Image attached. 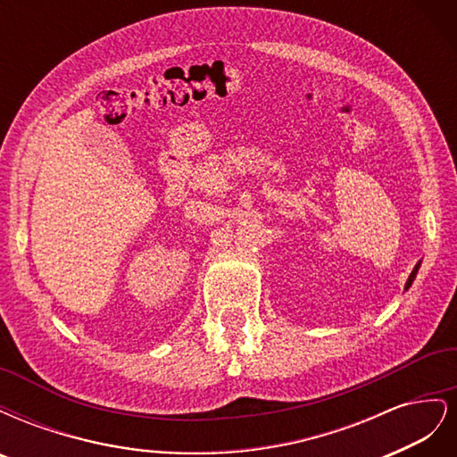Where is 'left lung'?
<instances>
[{
    "mask_svg": "<svg viewBox=\"0 0 457 457\" xmlns=\"http://www.w3.org/2000/svg\"><path fill=\"white\" fill-rule=\"evenodd\" d=\"M418 269H420V262L416 265V269L411 270V274H410V278H408V282H406V289L411 286V282H413V278H416V274H418Z\"/></svg>",
    "mask_w": 457,
    "mask_h": 457,
    "instance_id": "obj_1",
    "label": "left lung"
}]
</instances>
